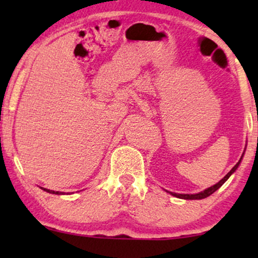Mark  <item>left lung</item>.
Wrapping results in <instances>:
<instances>
[{"label": "left lung", "mask_w": 258, "mask_h": 258, "mask_svg": "<svg viewBox=\"0 0 258 258\" xmlns=\"http://www.w3.org/2000/svg\"><path fill=\"white\" fill-rule=\"evenodd\" d=\"M244 151H245V149H244ZM243 155H244V153H243ZM243 155L241 156V158H239V161L237 162V163H236L235 167L232 168L231 170L229 171L228 174L225 175L224 177L221 179L220 182H217L216 184L211 185L210 188H208V189H206V190H203V191H200V192H197V194H177V192H171V191H168V190H165V191L169 192V194H170V195H172V196L177 197V199H182V200H202V199H207L208 196H210L211 194H214L215 191H216L217 189H220L221 186L223 185L224 183L228 181V178L230 177V176H231L232 174H234V172H235L236 170H237V168L239 167V164H241V161H242V158H243Z\"/></svg>", "instance_id": "left-lung-1"}]
</instances>
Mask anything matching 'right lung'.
<instances>
[{
  "instance_id": "add662e5",
  "label": "right lung",
  "mask_w": 258,
  "mask_h": 258,
  "mask_svg": "<svg viewBox=\"0 0 258 258\" xmlns=\"http://www.w3.org/2000/svg\"><path fill=\"white\" fill-rule=\"evenodd\" d=\"M41 189H42V190H44V191L49 192V194H54V195H64V192H62V191H54V190H50V189H45V188H42V186H41Z\"/></svg>"
}]
</instances>
